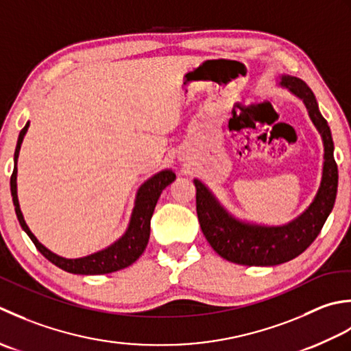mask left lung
<instances>
[{"label": "left lung", "mask_w": 351, "mask_h": 351, "mask_svg": "<svg viewBox=\"0 0 351 351\" xmlns=\"http://www.w3.org/2000/svg\"><path fill=\"white\" fill-rule=\"evenodd\" d=\"M282 86L303 99L312 123L324 142L323 178L315 199L292 223L263 227L242 223L228 215L210 191L194 180L197 188V215L206 239L226 261L247 267H273L302 254L317 239L333 209L338 192V165L333 157V139L327 121L319 113L315 95L303 80L283 75Z\"/></svg>", "instance_id": "obj_1"}]
</instances>
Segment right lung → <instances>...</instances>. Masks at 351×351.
<instances>
[{
  "instance_id": "obj_1",
  "label": "right lung",
  "mask_w": 351,
  "mask_h": 351,
  "mask_svg": "<svg viewBox=\"0 0 351 351\" xmlns=\"http://www.w3.org/2000/svg\"><path fill=\"white\" fill-rule=\"evenodd\" d=\"M28 128V123L25 127L21 130L18 144L15 149V168H13V173L10 177V191L13 197V204H15V212L21 227L24 228V232L30 236L33 244L36 248L44 254L47 259L54 263L56 267L68 271V273L73 274H84V276H94V274H107L113 273V271L127 268L132 265L133 262L139 259V256L144 253V250L148 244L149 239V221H152L154 207L157 204V199H159L162 191L167 188L168 184L176 180V174L171 169L160 171L159 174L153 176L152 178L141 186L138 191V195H136V203L134 209L132 213L130 224H128L127 232L123 234V238H119L115 244L107 247L101 252L94 253L90 256L80 257V259H65V257H60L49 252L47 247H44L40 242L36 239V236L30 232V228L25 224L23 212L19 209L18 203V194H16V162L19 156L21 144H23L24 134Z\"/></svg>"
}]
</instances>
